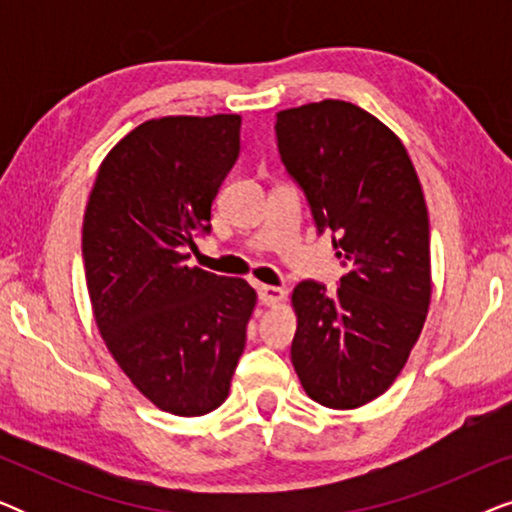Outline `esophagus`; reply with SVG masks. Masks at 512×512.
I'll list each match as a JSON object with an SVG mask.
<instances>
[{
	"instance_id": "34e87169",
	"label": "esophagus",
	"mask_w": 512,
	"mask_h": 512,
	"mask_svg": "<svg viewBox=\"0 0 512 512\" xmlns=\"http://www.w3.org/2000/svg\"><path fill=\"white\" fill-rule=\"evenodd\" d=\"M256 291H258V303H261V305H268V307H272V305H279V303H282V300L286 298V291L282 289V286L258 284V286H256Z\"/></svg>"
}]
</instances>
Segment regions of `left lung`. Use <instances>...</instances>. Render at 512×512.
<instances>
[{
  "label": "left lung",
  "mask_w": 512,
  "mask_h": 512,
  "mask_svg": "<svg viewBox=\"0 0 512 512\" xmlns=\"http://www.w3.org/2000/svg\"><path fill=\"white\" fill-rule=\"evenodd\" d=\"M279 156L319 233L333 230L345 275L335 293L305 279L291 303V363L305 394L352 410L384 394L408 361L431 303L429 212L394 132L352 102L284 109Z\"/></svg>",
  "instance_id": "obj_1"
}]
</instances>
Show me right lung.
Returning <instances> with one entry per match:
<instances>
[{
    "instance_id": "right-lung-1",
    "label": "right lung",
    "mask_w": 512,
    "mask_h": 512,
    "mask_svg": "<svg viewBox=\"0 0 512 512\" xmlns=\"http://www.w3.org/2000/svg\"><path fill=\"white\" fill-rule=\"evenodd\" d=\"M237 114L167 116L137 125L102 160L83 216L93 314L130 382L179 417L228 398L256 291L191 268L212 230V202L240 156Z\"/></svg>"
}]
</instances>
